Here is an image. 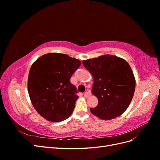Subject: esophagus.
I'll use <instances>...</instances> for the list:
<instances>
[{
    "instance_id": "esophagus-1",
    "label": "esophagus",
    "mask_w": 160,
    "mask_h": 160,
    "mask_svg": "<svg viewBox=\"0 0 160 160\" xmlns=\"http://www.w3.org/2000/svg\"><path fill=\"white\" fill-rule=\"evenodd\" d=\"M84 96L85 98H89V96H91V92L90 91H87L85 93H84Z\"/></svg>"
}]
</instances>
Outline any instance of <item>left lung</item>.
Returning <instances> with one entry per match:
<instances>
[{
  "label": "left lung",
  "instance_id": "obj_1",
  "mask_svg": "<svg viewBox=\"0 0 160 160\" xmlns=\"http://www.w3.org/2000/svg\"><path fill=\"white\" fill-rule=\"evenodd\" d=\"M93 78L92 94L98 105L90 111L101 119H113L128 109L135 89V79L128 62L122 58L103 55L83 61Z\"/></svg>",
  "mask_w": 160,
  "mask_h": 160
}]
</instances>
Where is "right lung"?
Segmentation results:
<instances>
[{
    "label": "right lung",
    "instance_id": "right-lung-1",
    "mask_svg": "<svg viewBox=\"0 0 160 160\" xmlns=\"http://www.w3.org/2000/svg\"><path fill=\"white\" fill-rule=\"evenodd\" d=\"M81 62L57 52L43 55L33 62L28 77V91L34 108L43 118L59 122L68 118L79 97L70 83Z\"/></svg>",
    "mask_w": 160,
    "mask_h": 160
}]
</instances>
